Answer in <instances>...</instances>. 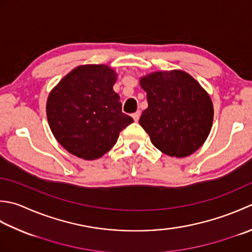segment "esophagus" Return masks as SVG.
Wrapping results in <instances>:
<instances>
[{
	"label": "esophagus",
	"mask_w": 252,
	"mask_h": 252,
	"mask_svg": "<svg viewBox=\"0 0 252 252\" xmlns=\"http://www.w3.org/2000/svg\"><path fill=\"white\" fill-rule=\"evenodd\" d=\"M140 116H141V111L139 110V111H136V112H134L132 115V117H133V119H134V121L136 122V121H139V119H140Z\"/></svg>",
	"instance_id": "34e87169"
}]
</instances>
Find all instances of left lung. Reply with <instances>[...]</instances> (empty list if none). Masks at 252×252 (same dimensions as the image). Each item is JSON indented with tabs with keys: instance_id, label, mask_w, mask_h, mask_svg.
<instances>
[{
	"instance_id": "obj_1",
	"label": "left lung",
	"mask_w": 252,
	"mask_h": 252,
	"mask_svg": "<svg viewBox=\"0 0 252 252\" xmlns=\"http://www.w3.org/2000/svg\"><path fill=\"white\" fill-rule=\"evenodd\" d=\"M149 107L140 125L156 149L171 157H187L204 144L213 125L210 95L189 73L157 71L140 78Z\"/></svg>"
}]
</instances>
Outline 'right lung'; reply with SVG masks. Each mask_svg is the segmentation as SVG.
I'll use <instances>...</instances> for the list:
<instances>
[{"label": "right lung", "mask_w": 252, "mask_h": 252, "mask_svg": "<svg viewBox=\"0 0 252 252\" xmlns=\"http://www.w3.org/2000/svg\"><path fill=\"white\" fill-rule=\"evenodd\" d=\"M118 74L106 64H84L67 73L47 99V119L56 140L72 155L100 158L133 122L113 91Z\"/></svg>", "instance_id": "obj_1"}]
</instances>
